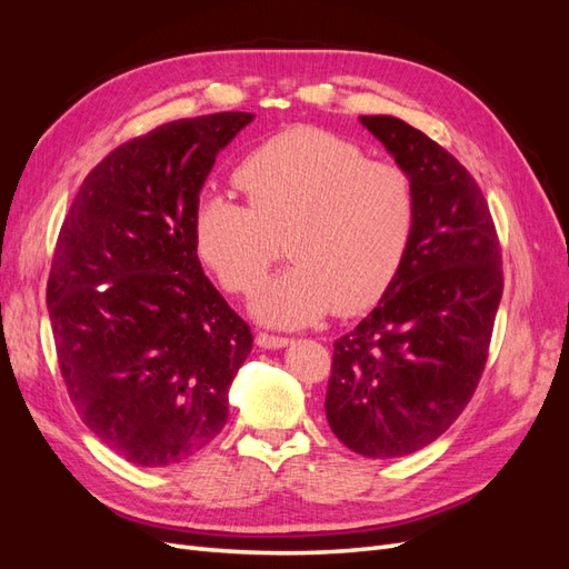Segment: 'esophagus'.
I'll return each mask as SVG.
<instances>
[{
  "mask_svg": "<svg viewBox=\"0 0 569 569\" xmlns=\"http://www.w3.org/2000/svg\"><path fill=\"white\" fill-rule=\"evenodd\" d=\"M256 343L261 349H284L287 343H291L289 337H278V335H268V332H258Z\"/></svg>",
  "mask_w": 569,
  "mask_h": 569,
  "instance_id": "34e87169",
  "label": "esophagus"
}]
</instances>
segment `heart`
I'll list each match as a JSON object with an SVG mask.
<instances>
[{
    "label": "heart",
    "instance_id": "1",
    "mask_svg": "<svg viewBox=\"0 0 569 569\" xmlns=\"http://www.w3.org/2000/svg\"><path fill=\"white\" fill-rule=\"evenodd\" d=\"M234 180L249 203L201 194L194 244L220 284L244 295L278 256L274 234L287 232L291 266L256 289L258 320L303 327L332 306L353 316L382 299L416 232V187L403 168L368 159L339 134L299 126L256 147Z\"/></svg>",
    "mask_w": 569,
    "mask_h": 569
}]
</instances>
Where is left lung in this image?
Listing matches in <instances>:
<instances>
[{"instance_id": "left-lung-1", "label": "left lung", "mask_w": 569, "mask_h": 569, "mask_svg": "<svg viewBox=\"0 0 569 569\" xmlns=\"http://www.w3.org/2000/svg\"><path fill=\"white\" fill-rule=\"evenodd\" d=\"M416 187L406 261L370 316L335 341L325 412L368 458L416 453L472 399L503 295L501 244L475 178L393 116H360Z\"/></svg>"}]
</instances>
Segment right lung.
Returning <instances> with one entry per match:
<instances>
[{
    "label": "right lung",
    "instance_id": "right-lung-1",
    "mask_svg": "<svg viewBox=\"0 0 569 569\" xmlns=\"http://www.w3.org/2000/svg\"><path fill=\"white\" fill-rule=\"evenodd\" d=\"M251 120L182 118L120 144L84 178L57 239L47 308L68 396L140 468L182 462L226 427L251 351L194 244L201 187Z\"/></svg>",
    "mask_w": 569,
    "mask_h": 569
}]
</instances>
